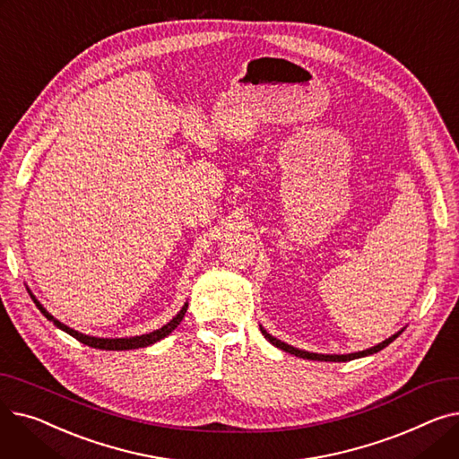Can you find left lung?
<instances>
[{
    "mask_svg": "<svg viewBox=\"0 0 459 459\" xmlns=\"http://www.w3.org/2000/svg\"><path fill=\"white\" fill-rule=\"evenodd\" d=\"M260 331H262V334H264V336H266V341H268V342H272L275 348H279V350H282V351H286V353H292V355H296V357L308 359V360H331V363H346V360H353V359H359V357H367V355L377 353V351H379V350H383V348H387L393 341H396V339H398V336L402 334V331H403V329H400L398 333L391 334L389 339H385L383 342H379V344H376V346H372V348H368V350L355 351V353H344V355H336V353L327 355V353H312V351H305V350L294 348V346H290V344H286V342H282V341L275 339V336H272V334H270L266 329H264L262 325H260Z\"/></svg>",
    "mask_w": 459,
    "mask_h": 459,
    "instance_id": "left-lung-1",
    "label": "left lung"
}]
</instances>
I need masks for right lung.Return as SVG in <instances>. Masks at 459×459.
Returning <instances> with one entry per match:
<instances>
[{
	"mask_svg": "<svg viewBox=\"0 0 459 459\" xmlns=\"http://www.w3.org/2000/svg\"><path fill=\"white\" fill-rule=\"evenodd\" d=\"M28 292H30V296H31L33 303L37 305V308L42 312V315H44L48 320L54 322V325H56V327H59L61 331L68 333L70 336H74V339H76V341H80L82 344H87V346L96 348V350H106V351L137 350V348H147V346H151V344L160 342L161 339H165L167 334H171V333L178 327V324L182 322V318H184V315H186V310H187V303H184V307L178 310V315H177L171 322H167L163 327H160V329H156V331H152V333L139 334V336H123V339H102V336L83 334V333H80V331H76V329H72V327L65 325L63 322H59L57 318H54V316L50 315V312H48V310L40 305V301L31 294V290H28Z\"/></svg>",
	"mask_w": 459,
	"mask_h": 459,
	"instance_id": "right-lung-1",
	"label": "right lung"
}]
</instances>
